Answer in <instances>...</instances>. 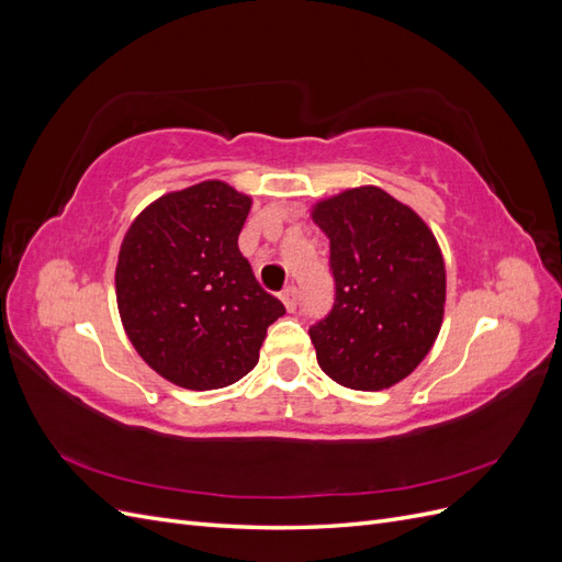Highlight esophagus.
Wrapping results in <instances>:
<instances>
[{"mask_svg":"<svg viewBox=\"0 0 562 562\" xmlns=\"http://www.w3.org/2000/svg\"><path fill=\"white\" fill-rule=\"evenodd\" d=\"M281 300H283V304H285V310L288 312H295L297 310V304H300V291L295 285H288L285 291L281 293Z\"/></svg>","mask_w":562,"mask_h":562,"instance_id":"1","label":"esophagus"}]
</instances>
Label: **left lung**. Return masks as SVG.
<instances>
[{
  "label": "left lung",
  "mask_w": 562,
  "mask_h": 562,
  "mask_svg": "<svg viewBox=\"0 0 562 562\" xmlns=\"http://www.w3.org/2000/svg\"><path fill=\"white\" fill-rule=\"evenodd\" d=\"M330 239L335 304L310 337L321 370L356 391L394 386L436 342L446 307V262L427 223L380 187L318 201Z\"/></svg>",
  "instance_id": "1"
}]
</instances>
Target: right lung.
Returning a JSON list of instances; mask_svg holds the SVG:
<instances>
[{
    "mask_svg": "<svg viewBox=\"0 0 562 562\" xmlns=\"http://www.w3.org/2000/svg\"><path fill=\"white\" fill-rule=\"evenodd\" d=\"M252 199L223 180L168 192L133 220L116 262V304L131 345L168 382L223 389L260 359L283 304L239 250Z\"/></svg>",
    "mask_w": 562,
    "mask_h": 562,
    "instance_id": "1",
    "label": "right lung"
}]
</instances>
